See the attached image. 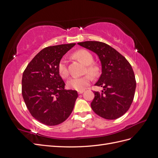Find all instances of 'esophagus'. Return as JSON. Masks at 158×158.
I'll return each instance as SVG.
<instances>
[{
  "instance_id": "obj_1",
  "label": "esophagus",
  "mask_w": 158,
  "mask_h": 158,
  "mask_svg": "<svg viewBox=\"0 0 158 158\" xmlns=\"http://www.w3.org/2000/svg\"><path fill=\"white\" fill-rule=\"evenodd\" d=\"M84 92V90H79V91H78V93L79 94H82Z\"/></svg>"
}]
</instances>
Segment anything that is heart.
<instances>
[{"label": "heart", "mask_w": 158, "mask_h": 158, "mask_svg": "<svg viewBox=\"0 0 158 158\" xmlns=\"http://www.w3.org/2000/svg\"><path fill=\"white\" fill-rule=\"evenodd\" d=\"M74 56L80 60L83 64L87 66L86 71L93 76L97 75L99 72V68L97 65L92 64L93 56L90 52L86 50L82 49L75 52ZM59 73L61 77L66 78L69 76V70L67 68V62L66 59H62L58 65ZM92 78L89 75H85L81 77H73L67 82V85L69 88L76 90H82L90 83Z\"/></svg>", "instance_id": "obj_1"}]
</instances>
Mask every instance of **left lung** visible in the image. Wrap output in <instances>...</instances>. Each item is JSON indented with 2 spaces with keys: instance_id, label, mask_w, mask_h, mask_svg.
<instances>
[{
  "instance_id": "left-lung-1",
  "label": "left lung",
  "mask_w": 158,
  "mask_h": 158,
  "mask_svg": "<svg viewBox=\"0 0 158 158\" xmlns=\"http://www.w3.org/2000/svg\"><path fill=\"white\" fill-rule=\"evenodd\" d=\"M96 54L102 64V74L95 85L103 88L94 92L91 107L101 117L113 120L123 116L130 108L135 96L136 80L131 64L121 54L100 41L78 43Z\"/></svg>"
}]
</instances>
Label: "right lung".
Returning a JSON list of instances; mask_svg holds the SVG:
<instances>
[{"instance_id":"add662e5","label":"right lung","mask_w":158,"mask_h":158,"mask_svg":"<svg viewBox=\"0 0 158 158\" xmlns=\"http://www.w3.org/2000/svg\"><path fill=\"white\" fill-rule=\"evenodd\" d=\"M76 44L47 47L27 64L23 73L22 94L30 113L44 125L64 122L74 109L78 93L65 89L58 65L64 55Z\"/></svg>"}]
</instances>
